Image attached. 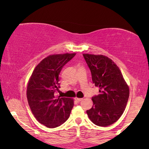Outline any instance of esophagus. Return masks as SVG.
Wrapping results in <instances>:
<instances>
[{
  "label": "esophagus",
  "instance_id": "esophagus-1",
  "mask_svg": "<svg viewBox=\"0 0 149 149\" xmlns=\"http://www.w3.org/2000/svg\"><path fill=\"white\" fill-rule=\"evenodd\" d=\"M75 100H76L77 102H79L83 100V98H77V97H76V98H75Z\"/></svg>",
  "mask_w": 149,
  "mask_h": 149
}]
</instances>
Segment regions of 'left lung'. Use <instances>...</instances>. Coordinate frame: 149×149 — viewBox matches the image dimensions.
Masks as SVG:
<instances>
[{
  "mask_svg": "<svg viewBox=\"0 0 149 149\" xmlns=\"http://www.w3.org/2000/svg\"><path fill=\"white\" fill-rule=\"evenodd\" d=\"M90 69L92 81L100 93L92 97L93 107L87 111L95 125L107 127L119 119L125 111L130 95L129 87L119 67L102 55L83 54Z\"/></svg>",
  "mask_w": 149,
  "mask_h": 149,
  "instance_id": "1",
  "label": "left lung"
}]
</instances>
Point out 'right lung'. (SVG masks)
Instances as JSON below:
<instances>
[{
  "mask_svg": "<svg viewBox=\"0 0 149 149\" xmlns=\"http://www.w3.org/2000/svg\"><path fill=\"white\" fill-rule=\"evenodd\" d=\"M76 54L51 55L34 68L27 87V99L36 120L49 128L58 127L70 116L73 100L60 97L55 92L60 88L59 74L62 67Z\"/></svg>",
  "mask_w": 149,
  "mask_h": 149,
  "instance_id": "obj_1",
  "label": "right lung"
}]
</instances>
